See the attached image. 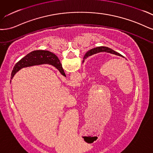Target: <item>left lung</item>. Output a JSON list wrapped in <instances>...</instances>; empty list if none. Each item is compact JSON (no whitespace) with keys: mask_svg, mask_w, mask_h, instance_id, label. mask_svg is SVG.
Returning a JSON list of instances; mask_svg holds the SVG:
<instances>
[{"mask_svg":"<svg viewBox=\"0 0 153 153\" xmlns=\"http://www.w3.org/2000/svg\"><path fill=\"white\" fill-rule=\"evenodd\" d=\"M99 52L110 53H112V54H114V55H118V56H122V57L124 58V56H122L121 54L116 52L114 50H112V49H111V48H107V47H98V48H95L94 49H92V50H90L89 51H88L86 53V55H85V56H84V59H85V58H86L88 56H91L93 55H94V54L97 53H99ZM82 62H84V60H83Z\"/></svg>","mask_w":153,"mask_h":153,"instance_id":"obj_1","label":"left lung"}]
</instances>
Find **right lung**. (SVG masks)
<instances>
[{"mask_svg":"<svg viewBox=\"0 0 153 153\" xmlns=\"http://www.w3.org/2000/svg\"><path fill=\"white\" fill-rule=\"evenodd\" d=\"M41 63H49L55 66L63 76L66 77L62 64L55 54L48 51L37 50L28 53L14 65L11 73V78L13 77L16 72L23 67L39 65Z\"/></svg>","mask_w":153,"mask_h":153,"instance_id":"1","label":"right lung"}]
</instances>
